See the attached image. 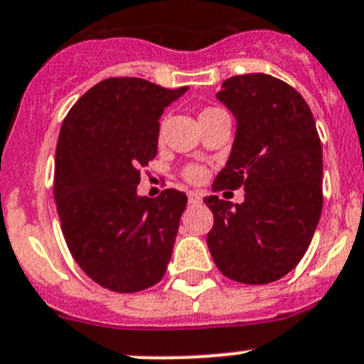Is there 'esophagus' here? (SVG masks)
Listing matches in <instances>:
<instances>
[{
	"instance_id": "obj_1",
	"label": "esophagus",
	"mask_w": 364,
	"mask_h": 364,
	"mask_svg": "<svg viewBox=\"0 0 364 364\" xmlns=\"http://www.w3.org/2000/svg\"><path fill=\"white\" fill-rule=\"evenodd\" d=\"M188 200H189V204H200L202 202V193L198 191H189L188 193Z\"/></svg>"
}]
</instances>
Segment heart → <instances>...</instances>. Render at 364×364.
I'll return each instance as SVG.
<instances>
[{"instance_id":"b5f03b06","label":"heart","mask_w":364,"mask_h":364,"mask_svg":"<svg viewBox=\"0 0 364 364\" xmlns=\"http://www.w3.org/2000/svg\"><path fill=\"white\" fill-rule=\"evenodd\" d=\"M216 112H220V109H216V108L202 109V112H200V119H204V117H208V115H213V113H216ZM204 175H205L204 169L198 168V166H191V168L186 169V178L191 180V182H200V180H204Z\"/></svg>"}]
</instances>
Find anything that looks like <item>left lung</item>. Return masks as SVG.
<instances>
[{"instance_id":"left-lung-1","label":"left lung","mask_w":364,"mask_h":364,"mask_svg":"<svg viewBox=\"0 0 364 364\" xmlns=\"http://www.w3.org/2000/svg\"><path fill=\"white\" fill-rule=\"evenodd\" d=\"M216 99L236 133L213 191L243 188L235 204L204 202L215 216L208 247L222 274L263 285L283 278L306 252L323 208V151L314 117L292 86L267 73L225 79Z\"/></svg>"}]
</instances>
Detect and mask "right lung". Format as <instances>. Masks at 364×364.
I'll return each mask as SVG.
<instances>
[{
    "label": "right lung",
    "instance_id": "add662e5",
    "mask_svg": "<svg viewBox=\"0 0 364 364\" xmlns=\"http://www.w3.org/2000/svg\"><path fill=\"white\" fill-rule=\"evenodd\" d=\"M186 92L105 79L63 121L53 175L63 235L77 265L109 291H144L166 274L188 196L166 189L148 198L136 186L156 155L160 117Z\"/></svg>",
    "mask_w": 364,
    "mask_h": 364
}]
</instances>
